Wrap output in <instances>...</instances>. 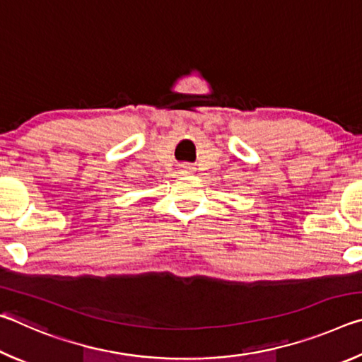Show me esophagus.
Returning a JSON list of instances; mask_svg holds the SVG:
<instances>
[{
    "label": "esophagus",
    "mask_w": 362,
    "mask_h": 362,
    "mask_svg": "<svg viewBox=\"0 0 362 362\" xmlns=\"http://www.w3.org/2000/svg\"><path fill=\"white\" fill-rule=\"evenodd\" d=\"M180 170H182V173H185V174H192L193 173V166H189V164H182Z\"/></svg>",
    "instance_id": "1"
}]
</instances>
